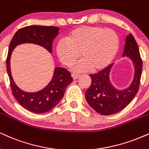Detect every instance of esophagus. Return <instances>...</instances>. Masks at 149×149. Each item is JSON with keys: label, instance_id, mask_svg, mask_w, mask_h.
I'll list each match as a JSON object with an SVG mask.
<instances>
[{"label": "esophagus", "instance_id": "34e87169", "mask_svg": "<svg viewBox=\"0 0 149 149\" xmlns=\"http://www.w3.org/2000/svg\"><path fill=\"white\" fill-rule=\"evenodd\" d=\"M80 75H76V74H72V78H73V80H76L78 78H80Z\"/></svg>", "mask_w": 149, "mask_h": 149}]
</instances>
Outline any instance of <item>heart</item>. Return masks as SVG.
Here are the masks:
<instances>
[{
  "mask_svg": "<svg viewBox=\"0 0 149 149\" xmlns=\"http://www.w3.org/2000/svg\"><path fill=\"white\" fill-rule=\"evenodd\" d=\"M119 48V37L113 30L85 26L70 32L67 40L59 41L56 53L60 62L67 67H72L80 56L82 60L73 67L76 72L91 70L96 73L110 65Z\"/></svg>",
  "mask_w": 149,
  "mask_h": 149,
  "instance_id": "1",
  "label": "heart"
}]
</instances>
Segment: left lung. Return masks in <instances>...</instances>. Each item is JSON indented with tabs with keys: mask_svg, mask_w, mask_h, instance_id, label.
I'll list each match as a JSON object with an SVG mask.
<instances>
[{
	"mask_svg": "<svg viewBox=\"0 0 149 149\" xmlns=\"http://www.w3.org/2000/svg\"><path fill=\"white\" fill-rule=\"evenodd\" d=\"M122 57L130 58L135 68L133 79L127 88L120 90L111 83L110 74L113 64L96 74L90 75L92 84L86 91L85 98L91 107L102 115H111L122 110L130 104L139 90L142 60L131 33L126 36Z\"/></svg>",
	"mask_w": 149,
	"mask_h": 149,
	"instance_id": "8db88e82",
	"label": "left lung"
}]
</instances>
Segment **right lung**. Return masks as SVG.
Wrapping results in <instances>:
<instances>
[{
	"instance_id": "1",
	"label": "right lung",
	"mask_w": 149,
	"mask_h": 149,
	"mask_svg": "<svg viewBox=\"0 0 149 149\" xmlns=\"http://www.w3.org/2000/svg\"><path fill=\"white\" fill-rule=\"evenodd\" d=\"M59 30L60 28L54 26L24 27L14 34L9 46L6 66L12 94L21 106L34 113H45L56 106L63 98L66 89L72 82L73 78L67 69L57 67L55 68L51 80L44 89L36 92L21 90L12 76L10 58L12 51L19 44L30 43L42 46L51 53L53 39L59 34Z\"/></svg>"
}]
</instances>
